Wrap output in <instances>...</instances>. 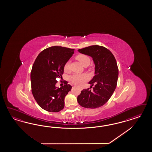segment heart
Returning a JSON list of instances; mask_svg holds the SVG:
<instances>
[{
    "label": "heart",
    "mask_w": 152,
    "mask_h": 152,
    "mask_svg": "<svg viewBox=\"0 0 152 152\" xmlns=\"http://www.w3.org/2000/svg\"><path fill=\"white\" fill-rule=\"evenodd\" d=\"M76 59L80 62L83 66H88L90 63V58L89 56L84 54H79L76 56ZM64 71L69 72L70 71V62H67L64 66ZM89 79L88 75L86 74H76L71 75L69 77V81L72 84L76 85H81L83 83Z\"/></svg>",
    "instance_id": "b5f03b06"
}]
</instances>
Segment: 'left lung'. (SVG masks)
<instances>
[{
  "instance_id": "obj_1",
  "label": "left lung",
  "mask_w": 152,
  "mask_h": 152,
  "mask_svg": "<svg viewBox=\"0 0 152 152\" xmlns=\"http://www.w3.org/2000/svg\"><path fill=\"white\" fill-rule=\"evenodd\" d=\"M80 53L91 56L95 65V76L88 83L93 88L83 89L77 96L80 105L95 109L110 99L117 85L119 69L113 54L103 46L94 45L79 49Z\"/></svg>"
}]
</instances>
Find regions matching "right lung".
Segmentation results:
<instances>
[{
	"label": "right lung",
	"mask_w": 152,
	"mask_h": 152,
	"mask_svg": "<svg viewBox=\"0 0 152 152\" xmlns=\"http://www.w3.org/2000/svg\"><path fill=\"white\" fill-rule=\"evenodd\" d=\"M74 49L61 46L47 48L38 55L31 72L33 95L39 106L49 112H58L64 107V97L72 86L64 81L57 88V78H62L64 66Z\"/></svg>",
	"instance_id": "right-lung-1"
}]
</instances>
